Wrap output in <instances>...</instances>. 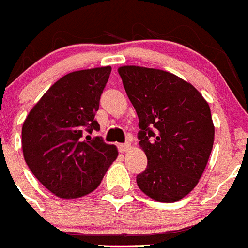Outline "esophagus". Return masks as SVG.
Returning a JSON list of instances; mask_svg holds the SVG:
<instances>
[{
  "instance_id": "1",
  "label": "esophagus",
  "mask_w": 248,
  "mask_h": 248,
  "mask_svg": "<svg viewBox=\"0 0 248 248\" xmlns=\"http://www.w3.org/2000/svg\"><path fill=\"white\" fill-rule=\"evenodd\" d=\"M131 148L130 142H124V143H121V145H118V150L121 151V152H126Z\"/></svg>"
}]
</instances>
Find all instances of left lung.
<instances>
[{
    "instance_id": "1",
    "label": "left lung",
    "mask_w": 248,
    "mask_h": 248,
    "mask_svg": "<svg viewBox=\"0 0 248 248\" xmlns=\"http://www.w3.org/2000/svg\"><path fill=\"white\" fill-rule=\"evenodd\" d=\"M118 73L147 156V167L136 177L140 189L160 202L184 199L201 178L214 146L208 103L191 83L166 71L124 66Z\"/></svg>"
}]
</instances>
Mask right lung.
<instances>
[{"mask_svg":"<svg viewBox=\"0 0 248 248\" xmlns=\"http://www.w3.org/2000/svg\"><path fill=\"white\" fill-rule=\"evenodd\" d=\"M111 67L71 72L30 111L22 127L23 157L34 177L61 199H77L101 184L117 148L91 137Z\"/></svg>","mask_w":248,"mask_h":248,"instance_id":"add662e5","label":"right lung"}]
</instances>
